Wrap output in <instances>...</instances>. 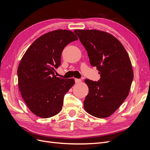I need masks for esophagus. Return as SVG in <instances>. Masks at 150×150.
<instances>
[{
  "mask_svg": "<svg viewBox=\"0 0 150 150\" xmlns=\"http://www.w3.org/2000/svg\"><path fill=\"white\" fill-rule=\"evenodd\" d=\"M75 80V82L76 83H81V81H82V80H81V79H74Z\"/></svg>",
  "mask_w": 150,
  "mask_h": 150,
  "instance_id": "obj_1",
  "label": "esophagus"
}]
</instances>
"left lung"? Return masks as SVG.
<instances>
[{
  "mask_svg": "<svg viewBox=\"0 0 150 150\" xmlns=\"http://www.w3.org/2000/svg\"><path fill=\"white\" fill-rule=\"evenodd\" d=\"M87 51L90 64L100 74L98 82L88 79L89 88L84 101L85 111L98 118L114 113L128 96L133 71L128 52L118 39L101 30H74Z\"/></svg>",
  "mask_w": 150,
  "mask_h": 150,
  "instance_id": "left-lung-1",
  "label": "left lung"
}]
</instances>
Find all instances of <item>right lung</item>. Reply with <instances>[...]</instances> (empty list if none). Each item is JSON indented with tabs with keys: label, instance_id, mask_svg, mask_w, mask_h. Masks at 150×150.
<instances>
[{
	"label": "right lung",
	"instance_id": "obj_1",
	"mask_svg": "<svg viewBox=\"0 0 150 150\" xmlns=\"http://www.w3.org/2000/svg\"><path fill=\"white\" fill-rule=\"evenodd\" d=\"M69 30L59 29L40 36L28 49L18 66V85L30 111L42 118L61 111L64 95L74 84V79L54 74L61 65V53L68 44L78 40Z\"/></svg>",
	"mask_w": 150,
	"mask_h": 150
}]
</instances>
